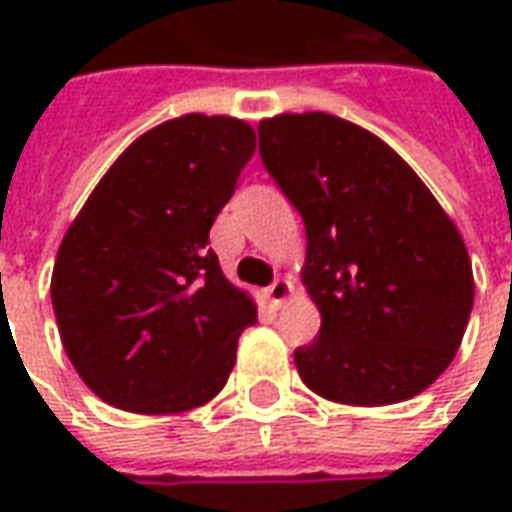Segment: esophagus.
<instances>
[{
	"label": "esophagus",
	"mask_w": 512,
	"mask_h": 512,
	"mask_svg": "<svg viewBox=\"0 0 512 512\" xmlns=\"http://www.w3.org/2000/svg\"><path fill=\"white\" fill-rule=\"evenodd\" d=\"M290 290L293 288H290L288 279H274V282H271V285L266 288L268 304H271V307H282V301L288 299Z\"/></svg>",
	"instance_id": "obj_1"
}]
</instances>
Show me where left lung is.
I'll return each mask as SVG.
<instances>
[{
  "instance_id": "8db88e82",
  "label": "left lung",
  "mask_w": 512,
  "mask_h": 512,
  "mask_svg": "<svg viewBox=\"0 0 512 512\" xmlns=\"http://www.w3.org/2000/svg\"><path fill=\"white\" fill-rule=\"evenodd\" d=\"M260 158L304 219V285L321 334L296 348L315 395L389 406L447 370L469 323L474 279L458 227L376 134L326 112L257 126Z\"/></svg>"
}]
</instances>
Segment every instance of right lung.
I'll use <instances>...</instances> for the list:
<instances>
[{
  "instance_id": "1",
  "label": "right lung",
  "mask_w": 512,
  "mask_h": 512,
  "mask_svg": "<svg viewBox=\"0 0 512 512\" xmlns=\"http://www.w3.org/2000/svg\"><path fill=\"white\" fill-rule=\"evenodd\" d=\"M252 156L244 120H167L117 158L68 227L51 304L65 354L109 406L178 414L227 384L257 310L208 233Z\"/></svg>"
}]
</instances>
